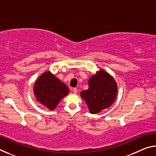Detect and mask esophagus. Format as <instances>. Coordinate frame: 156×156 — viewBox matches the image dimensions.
<instances>
[{
	"instance_id": "34e87169",
	"label": "esophagus",
	"mask_w": 156,
	"mask_h": 156,
	"mask_svg": "<svg viewBox=\"0 0 156 156\" xmlns=\"http://www.w3.org/2000/svg\"><path fill=\"white\" fill-rule=\"evenodd\" d=\"M73 93H74V94H77V93H78L77 89H76V88H73Z\"/></svg>"
}]
</instances>
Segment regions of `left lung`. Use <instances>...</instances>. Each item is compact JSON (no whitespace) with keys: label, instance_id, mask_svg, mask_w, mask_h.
<instances>
[{"label":"left lung","instance_id":"obj_1","mask_svg":"<svg viewBox=\"0 0 156 156\" xmlns=\"http://www.w3.org/2000/svg\"><path fill=\"white\" fill-rule=\"evenodd\" d=\"M88 84V89L82 91L80 96L89 113L95 114L111 107L118 94V84L113 76L101 69L91 76Z\"/></svg>","mask_w":156,"mask_h":156}]
</instances>
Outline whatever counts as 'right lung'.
Instances as JSON below:
<instances>
[{
  "mask_svg": "<svg viewBox=\"0 0 156 156\" xmlns=\"http://www.w3.org/2000/svg\"><path fill=\"white\" fill-rule=\"evenodd\" d=\"M69 92L68 87L50 71L42 73L34 85L36 100L50 111L56 109L59 102Z\"/></svg>",
  "mask_w": 156,
  "mask_h": 156,
  "instance_id": "obj_1",
  "label": "right lung"
}]
</instances>
